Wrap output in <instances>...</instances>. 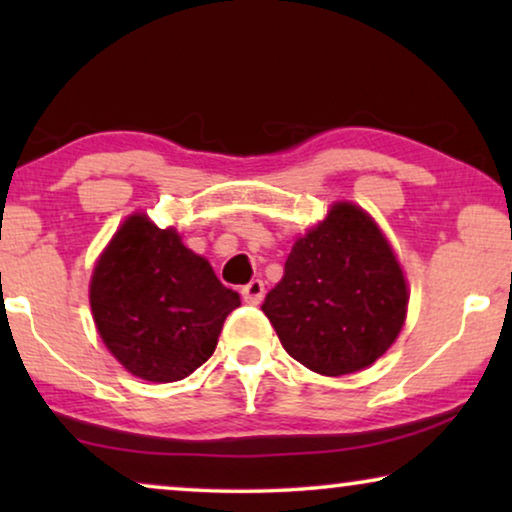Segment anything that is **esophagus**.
Instances as JSON below:
<instances>
[{
  "instance_id": "obj_1",
  "label": "esophagus",
  "mask_w": 512,
  "mask_h": 512,
  "mask_svg": "<svg viewBox=\"0 0 512 512\" xmlns=\"http://www.w3.org/2000/svg\"><path fill=\"white\" fill-rule=\"evenodd\" d=\"M265 296V282L263 279H251L247 286H242V298L244 303L258 305Z\"/></svg>"
}]
</instances>
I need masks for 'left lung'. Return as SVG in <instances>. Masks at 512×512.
I'll return each mask as SVG.
<instances>
[{"mask_svg":"<svg viewBox=\"0 0 512 512\" xmlns=\"http://www.w3.org/2000/svg\"><path fill=\"white\" fill-rule=\"evenodd\" d=\"M282 347L319 375L368 368L401 333L408 289L373 219L349 202L293 244L261 305Z\"/></svg>","mask_w":512,"mask_h":512,"instance_id":"1","label":"left lung"}]
</instances>
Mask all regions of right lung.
I'll list each match as a JSON object with an SVG mask.
<instances>
[{
    "mask_svg": "<svg viewBox=\"0 0 512 512\" xmlns=\"http://www.w3.org/2000/svg\"><path fill=\"white\" fill-rule=\"evenodd\" d=\"M95 326L125 370L149 382H177L214 354L240 293L181 244L172 228L130 216L90 282Z\"/></svg>",
    "mask_w": 512,
    "mask_h": 512,
    "instance_id": "1",
    "label": "right lung"
}]
</instances>
